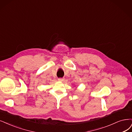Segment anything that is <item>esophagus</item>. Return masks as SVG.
Segmentation results:
<instances>
[{
    "label": "esophagus",
    "instance_id": "obj_1",
    "mask_svg": "<svg viewBox=\"0 0 132 132\" xmlns=\"http://www.w3.org/2000/svg\"><path fill=\"white\" fill-rule=\"evenodd\" d=\"M63 80H64V79L62 78H58L59 81H63Z\"/></svg>",
    "mask_w": 132,
    "mask_h": 132
}]
</instances>
